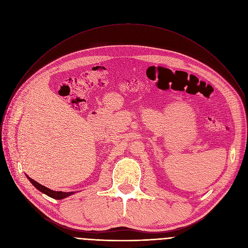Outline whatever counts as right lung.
Returning a JSON list of instances; mask_svg holds the SVG:
<instances>
[{"label": "right lung", "instance_id": "right-lung-1", "mask_svg": "<svg viewBox=\"0 0 248 248\" xmlns=\"http://www.w3.org/2000/svg\"><path fill=\"white\" fill-rule=\"evenodd\" d=\"M27 178H28V180L31 182V184H32L35 187H36L38 190H40L41 192H43V193H45L46 195H48V196H50V197H52V198H55V199H62V198H65V197H67V196H69V195H72V194L75 193V192H62V191L51 190V189L47 188L46 186H44L38 184L37 182H35V181L32 180L31 178H29V176H27Z\"/></svg>", "mask_w": 248, "mask_h": 248}]
</instances>
